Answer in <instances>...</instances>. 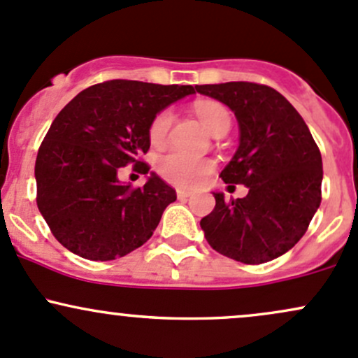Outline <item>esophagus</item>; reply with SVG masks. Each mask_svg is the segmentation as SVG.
I'll return each instance as SVG.
<instances>
[{
  "mask_svg": "<svg viewBox=\"0 0 358 358\" xmlns=\"http://www.w3.org/2000/svg\"><path fill=\"white\" fill-rule=\"evenodd\" d=\"M191 196L189 189H182V187H178V198L179 199H187Z\"/></svg>",
  "mask_w": 358,
  "mask_h": 358,
  "instance_id": "obj_1",
  "label": "esophagus"
}]
</instances>
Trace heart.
Returning <instances> with one entry per match:
<instances>
[{
  "label": "heart",
  "instance_id": "heart-1",
  "mask_svg": "<svg viewBox=\"0 0 358 358\" xmlns=\"http://www.w3.org/2000/svg\"><path fill=\"white\" fill-rule=\"evenodd\" d=\"M196 114L199 121L203 122L208 133L215 134L222 129L229 131L230 128V114L222 103L201 101L194 106ZM174 114L171 109H164L153 117L150 124L148 136L153 145H162L167 140L169 131H171ZM159 172L171 182L179 184V186H193L199 182L205 176H208L213 169V162L208 159H198V157H189L180 152H167L159 159Z\"/></svg>",
  "mask_w": 358,
  "mask_h": 358
}]
</instances>
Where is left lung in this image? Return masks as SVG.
<instances>
[{"instance_id":"1","label":"left lung","mask_w":358,"mask_h":358,"mask_svg":"<svg viewBox=\"0 0 358 358\" xmlns=\"http://www.w3.org/2000/svg\"><path fill=\"white\" fill-rule=\"evenodd\" d=\"M196 92L225 103L239 122V147L220 178L244 184V198L225 201L201 218L217 252L261 264L290 251L321 205L322 160L295 107L275 88L251 82L196 85ZM234 187V186H229Z\"/></svg>"}]
</instances>
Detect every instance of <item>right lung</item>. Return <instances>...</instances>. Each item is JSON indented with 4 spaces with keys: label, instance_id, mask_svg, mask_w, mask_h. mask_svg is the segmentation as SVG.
<instances>
[{
    "label": "right lung",
    "instance_id": "1",
    "mask_svg": "<svg viewBox=\"0 0 358 358\" xmlns=\"http://www.w3.org/2000/svg\"><path fill=\"white\" fill-rule=\"evenodd\" d=\"M194 94L191 85L110 80L80 92L52 121L36 160L37 206L68 251L110 261L143 245L176 189L150 172L141 187L122 184L117 172L148 152L153 117Z\"/></svg>",
    "mask_w": 358,
    "mask_h": 358
}]
</instances>
